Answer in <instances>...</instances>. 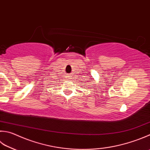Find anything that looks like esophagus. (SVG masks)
<instances>
[{
  "instance_id": "esophagus-1",
  "label": "esophagus",
  "mask_w": 150,
  "mask_h": 150,
  "mask_svg": "<svg viewBox=\"0 0 150 150\" xmlns=\"http://www.w3.org/2000/svg\"><path fill=\"white\" fill-rule=\"evenodd\" d=\"M67 78H69V80H70V76H67Z\"/></svg>"
}]
</instances>
